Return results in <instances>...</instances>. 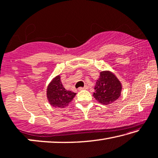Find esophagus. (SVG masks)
I'll use <instances>...</instances> for the list:
<instances>
[{
	"instance_id": "obj_1",
	"label": "esophagus",
	"mask_w": 158,
	"mask_h": 158,
	"mask_svg": "<svg viewBox=\"0 0 158 158\" xmlns=\"http://www.w3.org/2000/svg\"><path fill=\"white\" fill-rule=\"evenodd\" d=\"M88 89V86H84V87H79V91H81V90H83V89Z\"/></svg>"
}]
</instances>
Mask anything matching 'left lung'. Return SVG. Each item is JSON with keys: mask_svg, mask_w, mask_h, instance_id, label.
<instances>
[{"mask_svg": "<svg viewBox=\"0 0 158 158\" xmlns=\"http://www.w3.org/2000/svg\"><path fill=\"white\" fill-rule=\"evenodd\" d=\"M94 97L102 104H110L121 96L122 86L117 77L109 71L100 72L94 87Z\"/></svg>", "mask_w": 158, "mask_h": 158, "instance_id": "left-lung-1", "label": "left lung"}]
</instances>
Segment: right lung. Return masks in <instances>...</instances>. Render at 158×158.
<instances>
[{
	"label": "right lung",
	"instance_id": "right-lung-1",
	"mask_svg": "<svg viewBox=\"0 0 158 158\" xmlns=\"http://www.w3.org/2000/svg\"><path fill=\"white\" fill-rule=\"evenodd\" d=\"M76 94L71 91L66 90L61 82L60 75L52 79L47 89V96L49 103L54 107L64 108L67 106Z\"/></svg>",
	"mask_w": 158,
	"mask_h": 158
}]
</instances>
